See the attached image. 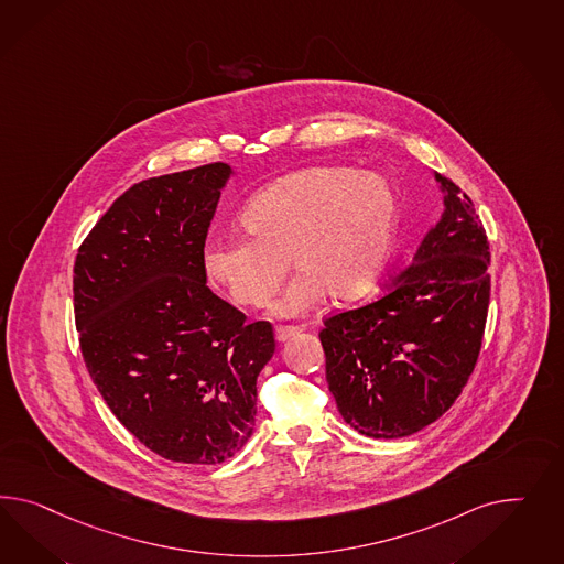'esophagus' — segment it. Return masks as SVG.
Instances as JSON below:
<instances>
[{
    "mask_svg": "<svg viewBox=\"0 0 564 564\" xmlns=\"http://www.w3.org/2000/svg\"><path fill=\"white\" fill-rule=\"evenodd\" d=\"M297 333H300L297 326H276L274 328V338L279 343H285V340H290L291 336H295Z\"/></svg>",
    "mask_w": 564,
    "mask_h": 564,
    "instance_id": "1",
    "label": "esophagus"
}]
</instances>
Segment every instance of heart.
<instances>
[{
	"instance_id": "b5f03b06",
	"label": "heart",
	"mask_w": 564,
	"mask_h": 564,
	"mask_svg": "<svg viewBox=\"0 0 564 564\" xmlns=\"http://www.w3.org/2000/svg\"><path fill=\"white\" fill-rule=\"evenodd\" d=\"M400 205L392 183L349 166L297 170L264 186L240 212L246 236H215L203 264L240 307H262L297 273L274 316L297 318L321 304L364 297L397 242Z\"/></svg>"
}]
</instances>
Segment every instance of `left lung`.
<instances>
[{
	"label": "left lung",
	"mask_w": 564,
	"mask_h": 564,
	"mask_svg": "<svg viewBox=\"0 0 564 564\" xmlns=\"http://www.w3.org/2000/svg\"><path fill=\"white\" fill-rule=\"evenodd\" d=\"M442 184L443 214L411 264L371 304L324 321L326 381L338 412L376 440L437 421L476 366L490 300V252L474 203Z\"/></svg>",
	"instance_id": "1"
}]
</instances>
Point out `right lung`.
Returning <instances> with one entry per match:
<instances>
[{
    "mask_svg": "<svg viewBox=\"0 0 564 564\" xmlns=\"http://www.w3.org/2000/svg\"><path fill=\"white\" fill-rule=\"evenodd\" d=\"M231 167L221 162L133 184L98 219L74 267V312L91 381L158 456L214 466L257 416L271 322L207 288L205 240Z\"/></svg>",
    "mask_w": 564,
    "mask_h": 564,
    "instance_id": "obj_1",
    "label": "right lung"
}]
</instances>
